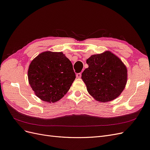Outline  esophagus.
<instances>
[{
	"mask_svg": "<svg viewBox=\"0 0 150 150\" xmlns=\"http://www.w3.org/2000/svg\"><path fill=\"white\" fill-rule=\"evenodd\" d=\"M76 77L78 78H80L81 77V73H77L76 74Z\"/></svg>",
	"mask_w": 150,
	"mask_h": 150,
	"instance_id": "34e87169",
	"label": "esophagus"
}]
</instances>
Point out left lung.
<instances>
[{"label": "left lung", "mask_w": 150, "mask_h": 150, "mask_svg": "<svg viewBox=\"0 0 150 150\" xmlns=\"http://www.w3.org/2000/svg\"><path fill=\"white\" fill-rule=\"evenodd\" d=\"M89 67L82 78L88 93L96 101L108 102L118 97L127 83V69L110 51L94 54L86 60Z\"/></svg>", "instance_id": "left-lung-1"}]
</instances>
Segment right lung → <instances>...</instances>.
Listing matches in <instances>:
<instances>
[{
	"label": "right lung",
	"mask_w": 150,
	"mask_h": 150,
	"mask_svg": "<svg viewBox=\"0 0 150 150\" xmlns=\"http://www.w3.org/2000/svg\"><path fill=\"white\" fill-rule=\"evenodd\" d=\"M28 74L36 96L49 103L61 99L76 78L71 62L61 52L40 53L30 62Z\"/></svg>",
	"instance_id": "right-lung-1"
}]
</instances>
